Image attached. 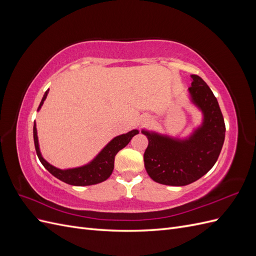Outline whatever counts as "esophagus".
<instances>
[{
	"instance_id": "obj_1",
	"label": "esophagus",
	"mask_w": 256,
	"mask_h": 256,
	"mask_svg": "<svg viewBox=\"0 0 256 256\" xmlns=\"http://www.w3.org/2000/svg\"><path fill=\"white\" fill-rule=\"evenodd\" d=\"M150 122H152L150 116L144 115V116H142V118H140V125H141V126H144V125H147V124H150Z\"/></svg>"
}]
</instances>
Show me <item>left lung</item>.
Returning <instances> with one entry per match:
<instances>
[{"mask_svg":"<svg viewBox=\"0 0 256 256\" xmlns=\"http://www.w3.org/2000/svg\"><path fill=\"white\" fill-rule=\"evenodd\" d=\"M190 102L202 113V122L184 138L143 129L148 140L144 152L147 174L156 182L186 186L200 180L218 160L226 138V125L218 100L205 81L191 74Z\"/></svg>","mask_w":256,"mask_h":256,"instance_id":"left-lung-1","label":"left lung"}]
</instances>
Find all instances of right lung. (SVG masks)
<instances>
[{
	"label": "right lung",
	"instance_id": "right-lung-1",
	"mask_svg": "<svg viewBox=\"0 0 256 256\" xmlns=\"http://www.w3.org/2000/svg\"><path fill=\"white\" fill-rule=\"evenodd\" d=\"M48 92L49 90H46L37 111H40L42 109L44 102L48 96ZM138 134V130L134 129L127 134H122L120 136H115L96 154V157L94 159L88 162V164L81 166L62 170L50 164L49 162L42 157L40 148V142H38L36 122H34L33 127L35 150L42 166L47 168L54 177H56L58 180L72 186H90L106 180L113 172L115 154L120 150H122L124 147L131 141V138Z\"/></svg>",
	"mask_w": 256,
	"mask_h": 256
}]
</instances>
